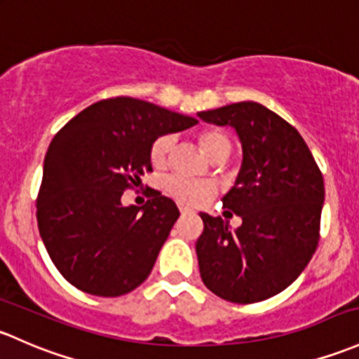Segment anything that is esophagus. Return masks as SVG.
I'll return each mask as SVG.
<instances>
[{
	"label": "esophagus",
	"mask_w": 359,
	"mask_h": 359,
	"mask_svg": "<svg viewBox=\"0 0 359 359\" xmlns=\"http://www.w3.org/2000/svg\"><path fill=\"white\" fill-rule=\"evenodd\" d=\"M179 211H180V213H182V215H189V213H192V208H189V206H187V205H182V203H180V205H179Z\"/></svg>",
	"instance_id": "1"
}]
</instances>
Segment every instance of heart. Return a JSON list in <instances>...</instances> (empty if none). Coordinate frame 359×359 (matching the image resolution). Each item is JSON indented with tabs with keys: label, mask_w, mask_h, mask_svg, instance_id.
Instances as JSON below:
<instances>
[{
	"label": "heart",
	"mask_w": 359,
	"mask_h": 359,
	"mask_svg": "<svg viewBox=\"0 0 359 359\" xmlns=\"http://www.w3.org/2000/svg\"><path fill=\"white\" fill-rule=\"evenodd\" d=\"M198 142L201 149L205 151L206 156L213 161H222L229 156L232 151V141L224 130L220 129H203L198 132ZM173 137L165 134L154 139L149 149V160L156 168H161L167 165L168 154L172 151ZM163 191L173 199L182 203H198L206 201L213 196V186L208 182H199V180L187 179L182 175H170L163 180Z\"/></svg>",
	"instance_id": "obj_1"
}]
</instances>
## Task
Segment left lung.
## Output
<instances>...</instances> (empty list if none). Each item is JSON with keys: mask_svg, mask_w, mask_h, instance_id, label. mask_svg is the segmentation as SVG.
I'll return each mask as SVG.
<instances>
[{"mask_svg": "<svg viewBox=\"0 0 359 359\" xmlns=\"http://www.w3.org/2000/svg\"><path fill=\"white\" fill-rule=\"evenodd\" d=\"M198 115L233 127L243 144L236 186L222 199L243 224L230 230L222 217L199 213V273L222 299L259 303L287 289L318 246L322 172L299 132L263 104L241 101Z\"/></svg>", "mask_w": 359, "mask_h": 359, "instance_id": "1", "label": "left lung"}]
</instances>
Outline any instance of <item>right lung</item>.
<instances>
[{
    "label": "right lung",
    "mask_w": 359,
    "mask_h": 359,
    "mask_svg": "<svg viewBox=\"0 0 359 359\" xmlns=\"http://www.w3.org/2000/svg\"><path fill=\"white\" fill-rule=\"evenodd\" d=\"M198 120L129 96L97 101L53 137L37 194V225L51 262L74 287L116 297L148 278L179 208L151 191L144 206L122 194L153 172L154 139Z\"/></svg>",
    "instance_id": "right-lung-1"
}]
</instances>
